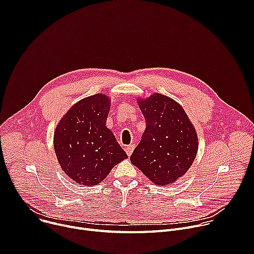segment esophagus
<instances>
[{"mask_svg": "<svg viewBox=\"0 0 254 254\" xmlns=\"http://www.w3.org/2000/svg\"><path fill=\"white\" fill-rule=\"evenodd\" d=\"M134 144H129V146H127L126 147V152H127V156H130L131 154H132V152H133V150H134Z\"/></svg>", "mask_w": 254, "mask_h": 254, "instance_id": "esophagus-1", "label": "esophagus"}]
</instances>
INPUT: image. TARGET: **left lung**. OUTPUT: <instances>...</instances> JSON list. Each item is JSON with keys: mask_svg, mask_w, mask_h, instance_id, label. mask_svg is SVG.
<instances>
[{"mask_svg": "<svg viewBox=\"0 0 254 254\" xmlns=\"http://www.w3.org/2000/svg\"><path fill=\"white\" fill-rule=\"evenodd\" d=\"M147 127L130 162L155 185L169 186L190 169L198 152L196 128L182 105L161 93L137 98Z\"/></svg>", "mask_w": 254, "mask_h": 254, "instance_id": "1", "label": "left lung"}]
</instances>
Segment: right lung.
<instances>
[{
  "label": "right lung",
  "instance_id": "add662e5",
  "mask_svg": "<svg viewBox=\"0 0 254 254\" xmlns=\"http://www.w3.org/2000/svg\"><path fill=\"white\" fill-rule=\"evenodd\" d=\"M111 99L96 93L72 105L54 130L58 163L71 180L81 186H95L112 169L127 159L113 131L106 127Z\"/></svg>",
  "mask_w": 254,
  "mask_h": 254
}]
</instances>
